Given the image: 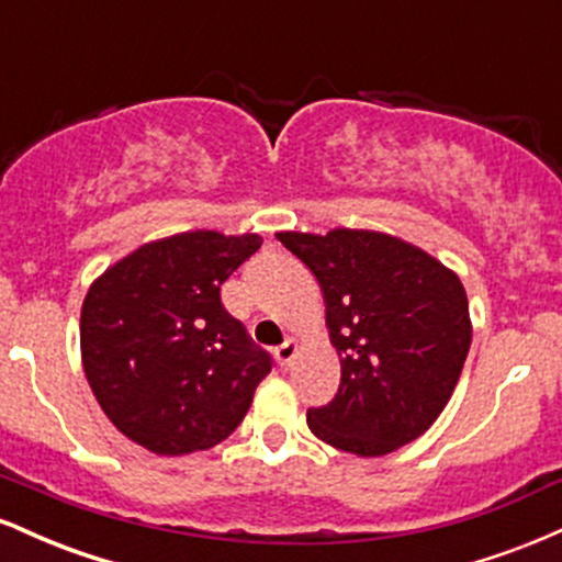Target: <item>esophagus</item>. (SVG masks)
<instances>
[{"label":"esophagus","mask_w":562,"mask_h":562,"mask_svg":"<svg viewBox=\"0 0 562 562\" xmlns=\"http://www.w3.org/2000/svg\"><path fill=\"white\" fill-rule=\"evenodd\" d=\"M295 353H299V344H295L293 338H288L285 344L274 348V357H277V362H280V367H290V362L295 359Z\"/></svg>","instance_id":"obj_1"}]
</instances>
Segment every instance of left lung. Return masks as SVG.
Listing matches in <instances>:
<instances>
[{
	"mask_svg": "<svg viewBox=\"0 0 562 562\" xmlns=\"http://www.w3.org/2000/svg\"><path fill=\"white\" fill-rule=\"evenodd\" d=\"M277 240L319 280L340 353L338 393L306 412L312 434L359 457L423 436L468 359L473 330L460 277L383 232H280Z\"/></svg>",
	"mask_w": 562,
	"mask_h": 562,
	"instance_id": "1",
	"label": "left lung"
}]
</instances>
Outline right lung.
<instances>
[{"label": "right lung", "instance_id": "right-lung-1", "mask_svg": "<svg viewBox=\"0 0 562 562\" xmlns=\"http://www.w3.org/2000/svg\"><path fill=\"white\" fill-rule=\"evenodd\" d=\"M259 235L198 229L147 243L108 269L81 306V359L102 412L164 457L224 441L272 357L222 303Z\"/></svg>", "mask_w": 562, "mask_h": 562}]
</instances>
